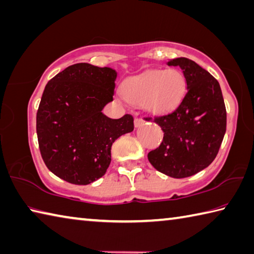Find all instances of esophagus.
<instances>
[{
	"instance_id": "obj_1",
	"label": "esophagus",
	"mask_w": 254,
	"mask_h": 254,
	"mask_svg": "<svg viewBox=\"0 0 254 254\" xmlns=\"http://www.w3.org/2000/svg\"><path fill=\"white\" fill-rule=\"evenodd\" d=\"M142 124H144V120L141 119V118H135L134 119V126L136 127H139L140 126H142Z\"/></svg>"
}]
</instances>
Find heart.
<instances>
[{
	"label": "heart",
	"instance_id": "b5f03b06",
	"mask_svg": "<svg viewBox=\"0 0 254 254\" xmlns=\"http://www.w3.org/2000/svg\"><path fill=\"white\" fill-rule=\"evenodd\" d=\"M186 86L182 73L168 68L127 79L123 83L122 93L128 102L142 104L147 112L160 114L178 107L186 93Z\"/></svg>",
	"mask_w": 254,
	"mask_h": 254
}]
</instances>
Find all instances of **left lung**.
<instances>
[{"label": "left lung", "instance_id": "8db88e82", "mask_svg": "<svg viewBox=\"0 0 254 254\" xmlns=\"http://www.w3.org/2000/svg\"><path fill=\"white\" fill-rule=\"evenodd\" d=\"M180 66L187 92L173 111L146 118L163 131V141L147 154L159 172L175 179L188 178L212 163L227 130V110L219 82L192 60L173 59Z\"/></svg>", "mask_w": 254, "mask_h": 254}]
</instances>
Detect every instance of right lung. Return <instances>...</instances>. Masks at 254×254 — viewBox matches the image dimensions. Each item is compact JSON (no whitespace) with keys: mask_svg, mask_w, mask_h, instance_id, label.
Masks as SVG:
<instances>
[{"mask_svg":"<svg viewBox=\"0 0 254 254\" xmlns=\"http://www.w3.org/2000/svg\"><path fill=\"white\" fill-rule=\"evenodd\" d=\"M117 72L89 63L67 66L51 79L36 113V134L45 165L60 179L86 186L103 177L113 142L134 128L133 117L110 119Z\"/></svg>","mask_w":254,"mask_h":254,"instance_id":"right-lung-1","label":"right lung"}]
</instances>
